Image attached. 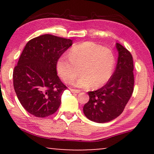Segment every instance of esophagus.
Returning a JSON list of instances; mask_svg holds the SVG:
<instances>
[{"mask_svg":"<svg viewBox=\"0 0 154 154\" xmlns=\"http://www.w3.org/2000/svg\"><path fill=\"white\" fill-rule=\"evenodd\" d=\"M70 90L71 92H73V93H79L80 92H81V90H75V89H71L70 88Z\"/></svg>","mask_w":154,"mask_h":154,"instance_id":"34e87169","label":"esophagus"}]
</instances>
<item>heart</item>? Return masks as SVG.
<instances>
[{
  "label": "heart",
  "mask_w": 154,
  "mask_h": 154,
  "mask_svg": "<svg viewBox=\"0 0 154 154\" xmlns=\"http://www.w3.org/2000/svg\"><path fill=\"white\" fill-rule=\"evenodd\" d=\"M58 59L56 68L59 75L66 83L75 79L73 85L87 88L92 85L98 88L105 85L112 76L115 57L111 50L92 42L78 44Z\"/></svg>",
  "instance_id": "b5f03b06"
}]
</instances>
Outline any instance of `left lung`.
<instances>
[{"label": "left lung", "instance_id": "8db88e82", "mask_svg": "<svg viewBox=\"0 0 154 154\" xmlns=\"http://www.w3.org/2000/svg\"><path fill=\"white\" fill-rule=\"evenodd\" d=\"M116 46L119 57L112 76L102 88L88 92L90 100L83 106L85 116L96 123H106L119 116L133 92L132 56L120 43Z\"/></svg>", "mask_w": 154, "mask_h": 154}]
</instances>
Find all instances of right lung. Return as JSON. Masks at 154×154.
<instances>
[{
  "label": "right lung",
  "instance_id": "obj_1",
  "mask_svg": "<svg viewBox=\"0 0 154 154\" xmlns=\"http://www.w3.org/2000/svg\"><path fill=\"white\" fill-rule=\"evenodd\" d=\"M73 41L50 34L26 43L13 71L14 91L22 106L36 117L55 113L67 87L60 81L56 64Z\"/></svg>",
  "mask_w": 154,
  "mask_h": 154
}]
</instances>
